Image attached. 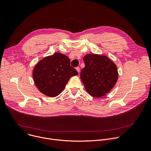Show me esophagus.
<instances>
[{"label": "esophagus", "mask_w": 151, "mask_h": 151, "mask_svg": "<svg viewBox=\"0 0 151 151\" xmlns=\"http://www.w3.org/2000/svg\"><path fill=\"white\" fill-rule=\"evenodd\" d=\"M76 70L78 71V73L80 72V68H79V67H76Z\"/></svg>", "instance_id": "34e87169"}]
</instances>
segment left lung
<instances>
[{
    "instance_id": "obj_1",
    "label": "left lung",
    "mask_w": 151,
    "mask_h": 151,
    "mask_svg": "<svg viewBox=\"0 0 151 151\" xmlns=\"http://www.w3.org/2000/svg\"><path fill=\"white\" fill-rule=\"evenodd\" d=\"M83 60L85 68L81 70V79L85 89L96 98L105 95L117 82L116 65L107 56L98 55L88 54Z\"/></svg>"
}]
</instances>
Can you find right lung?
Listing matches in <instances>:
<instances>
[{
  "mask_svg": "<svg viewBox=\"0 0 151 151\" xmlns=\"http://www.w3.org/2000/svg\"><path fill=\"white\" fill-rule=\"evenodd\" d=\"M66 55L56 53L40 60L33 70V79L39 91L55 97L65 89L70 77L78 74Z\"/></svg>",
  "mask_w": 151,
  "mask_h": 151,
  "instance_id": "1",
  "label": "right lung"
}]
</instances>
